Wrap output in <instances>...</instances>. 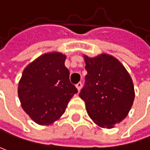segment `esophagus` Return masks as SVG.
Returning a JSON list of instances; mask_svg holds the SVG:
<instances>
[{"label":"esophagus","instance_id":"esophagus-1","mask_svg":"<svg viewBox=\"0 0 150 150\" xmlns=\"http://www.w3.org/2000/svg\"><path fill=\"white\" fill-rule=\"evenodd\" d=\"M76 87H77L78 91H80L81 88H82V83H81V82H79V83H78L76 84Z\"/></svg>","mask_w":150,"mask_h":150}]
</instances>
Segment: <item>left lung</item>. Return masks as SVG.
<instances>
[{
	"instance_id": "8db88e82",
	"label": "left lung",
	"mask_w": 150,
	"mask_h": 150,
	"mask_svg": "<svg viewBox=\"0 0 150 150\" xmlns=\"http://www.w3.org/2000/svg\"><path fill=\"white\" fill-rule=\"evenodd\" d=\"M85 84L79 96L91 119L102 128L110 129L128 115L135 98L132 79L121 62L108 54L83 55Z\"/></svg>"
}]
</instances>
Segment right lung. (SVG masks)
Returning <instances> with one entry per match:
<instances>
[{"label":"right lung","mask_w":150,"mask_h":150,"mask_svg":"<svg viewBox=\"0 0 150 150\" xmlns=\"http://www.w3.org/2000/svg\"><path fill=\"white\" fill-rule=\"evenodd\" d=\"M66 59L67 56L59 52L43 54L22 73L18 86L21 107L38 125H46L58 120L70 99L78 92L70 83Z\"/></svg>","instance_id":"add662e5"}]
</instances>
